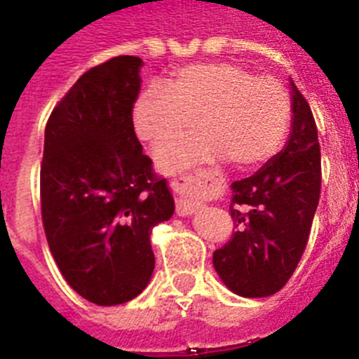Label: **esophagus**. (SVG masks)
<instances>
[{
  "mask_svg": "<svg viewBox=\"0 0 359 359\" xmlns=\"http://www.w3.org/2000/svg\"><path fill=\"white\" fill-rule=\"evenodd\" d=\"M171 188L177 193V213L191 215L201 205L202 180L198 177L182 175L171 180Z\"/></svg>",
  "mask_w": 359,
  "mask_h": 359,
  "instance_id": "34e87169",
  "label": "esophagus"
}]
</instances>
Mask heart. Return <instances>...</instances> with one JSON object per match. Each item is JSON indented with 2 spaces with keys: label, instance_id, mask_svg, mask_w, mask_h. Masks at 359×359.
Segmentation results:
<instances>
[{
  "label": "heart",
  "instance_id": "obj_1",
  "mask_svg": "<svg viewBox=\"0 0 359 359\" xmlns=\"http://www.w3.org/2000/svg\"><path fill=\"white\" fill-rule=\"evenodd\" d=\"M197 120L201 135L162 145L157 168L179 173L229 158L251 170L278 154L291 123V97L278 79L235 63H198L177 70L166 88L146 86L132 108L137 139L149 146L176 138Z\"/></svg>",
  "mask_w": 359,
  "mask_h": 359
}]
</instances>
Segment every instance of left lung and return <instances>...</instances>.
Returning <instances> with one entry per match:
<instances>
[{"label": "left lung", "mask_w": 359, "mask_h": 359, "mask_svg": "<svg viewBox=\"0 0 359 359\" xmlns=\"http://www.w3.org/2000/svg\"><path fill=\"white\" fill-rule=\"evenodd\" d=\"M291 111V133L282 151L255 175L231 184L229 213L236 231L213 253L220 280L245 298L271 296L287 283L304 255L320 201L316 123L292 79Z\"/></svg>", "instance_id": "obj_1"}]
</instances>
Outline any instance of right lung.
<instances>
[{"label": "right lung", "mask_w": 359, "mask_h": 359, "mask_svg": "<svg viewBox=\"0 0 359 359\" xmlns=\"http://www.w3.org/2000/svg\"><path fill=\"white\" fill-rule=\"evenodd\" d=\"M142 59L119 55L90 68L45 128L41 217L48 248L74 291L119 305L151 280V229L175 202L157 179L132 124Z\"/></svg>", "instance_id": "1"}]
</instances>
